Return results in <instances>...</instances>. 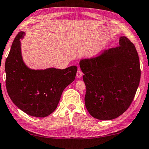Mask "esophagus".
<instances>
[{
	"mask_svg": "<svg viewBox=\"0 0 149 149\" xmlns=\"http://www.w3.org/2000/svg\"><path fill=\"white\" fill-rule=\"evenodd\" d=\"M82 75H83L82 72L81 71V70L78 69L77 71V78H80V77H82Z\"/></svg>",
	"mask_w": 149,
	"mask_h": 149,
	"instance_id": "esophagus-1",
	"label": "esophagus"
}]
</instances>
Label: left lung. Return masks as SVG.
Wrapping results in <instances>:
<instances>
[{
	"label": "left lung",
	"instance_id": "8db88e82",
	"mask_svg": "<svg viewBox=\"0 0 149 149\" xmlns=\"http://www.w3.org/2000/svg\"><path fill=\"white\" fill-rule=\"evenodd\" d=\"M86 86V107L100 120L117 118L127 110L138 88L141 69L134 45L127 37L98 57L80 60Z\"/></svg>",
	"mask_w": 149,
	"mask_h": 149
}]
</instances>
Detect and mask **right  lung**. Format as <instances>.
Masks as SVG:
<instances>
[{"instance_id": "add662e5", "label": "right lung", "mask_w": 149, "mask_h": 149, "mask_svg": "<svg viewBox=\"0 0 149 149\" xmlns=\"http://www.w3.org/2000/svg\"><path fill=\"white\" fill-rule=\"evenodd\" d=\"M24 32L13 40L5 63L6 86L11 100L29 116L45 117L57 108L61 93L74 80L77 67L65 69L32 70L21 57V41Z\"/></svg>"}]
</instances>
